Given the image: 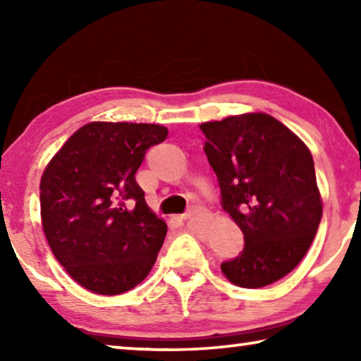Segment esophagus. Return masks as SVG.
<instances>
[{
  "label": "esophagus",
  "instance_id": "34e87169",
  "mask_svg": "<svg viewBox=\"0 0 361 361\" xmlns=\"http://www.w3.org/2000/svg\"><path fill=\"white\" fill-rule=\"evenodd\" d=\"M194 213H197V209H191V210H188L186 213H183V215L180 216L181 219H189V218H191L192 215H194Z\"/></svg>",
  "mask_w": 361,
  "mask_h": 361
}]
</instances>
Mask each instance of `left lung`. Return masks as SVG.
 Returning <instances> with one entry per match:
<instances>
[{
	"label": "left lung",
	"instance_id": "obj_1",
	"mask_svg": "<svg viewBox=\"0 0 361 361\" xmlns=\"http://www.w3.org/2000/svg\"><path fill=\"white\" fill-rule=\"evenodd\" d=\"M199 127L223 209L245 239L240 256L223 262L221 272L242 288L277 282L301 262L322 219L312 154L295 132L266 113Z\"/></svg>",
	"mask_w": 361,
	"mask_h": 361
}]
</instances>
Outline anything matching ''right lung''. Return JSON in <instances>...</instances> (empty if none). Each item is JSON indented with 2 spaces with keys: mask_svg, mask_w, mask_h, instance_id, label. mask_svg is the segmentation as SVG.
I'll use <instances>...</instances> for the list:
<instances>
[{
  "mask_svg": "<svg viewBox=\"0 0 361 361\" xmlns=\"http://www.w3.org/2000/svg\"><path fill=\"white\" fill-rule=\"evenodd\" d=\"M167 127L89 122L49 161L39 183L42 231L68 276L95 295L135 288L154 266L167 224L135 173ZM126 200H132L129 207Z\"/></svg>",
  "mask_w": 361,
  "mask_h": 361,
  "instance_id": "1",
  "label": "right lung"
}]
</instances>
